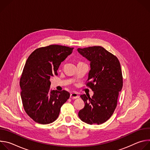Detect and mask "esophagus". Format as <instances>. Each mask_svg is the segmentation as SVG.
<instances>
[{
	"label": "esophagus",
	"mask_w": 150,
	"mask_h": 150,
	"mask_svg": "<svg viewBox=\"0 0 150 150\" xmlns=\"http://www.w3.org/2000/svg\"><path fill=\"white\" fill-rule=\"evenodd\" d=\"M70 97L72 99H76V98H79V96L76 93H72L71 94Z\"/></svg>",
	"instance_id": "obj_1"
}]
</instances>
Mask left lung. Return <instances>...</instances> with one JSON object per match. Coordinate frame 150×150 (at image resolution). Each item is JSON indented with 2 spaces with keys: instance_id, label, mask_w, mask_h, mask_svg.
Segmentation results:
<instances>
[{
  "instance_id": "1",
  "label": "left lung",
  "mask_w": 150,
  "mask_h": 150,
  "mask_svg": "<svg viewBox=\"0 0 150 150\" xmlns=\"http://www.w3.org/2000/svg\"><path fill=\"white\" fill-rule=\"evenodd\" d=\"M78 52L90 62L86 85L94 95L80 97L85 103L78 113L80 119L90 125L101 124L113 115L123 87L120 62L116 56L101 46L78 48Z\"/></svg>"
}]
</instances>
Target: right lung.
<instances>
[{"instance_id": "add662e5", "label": "right lung", "mask_w": 150, "mask_h": 150, "mask_svg": "<svg viewBox=\"0 0 150 150\" xmlns=\"http://www.w3.org/2000/svg\"><path fill=\"white\" fill-rule=\"evenodd\" d=\"M73 49L50 45L37 49L27 59L19 82L21 97L25 112L35 122L43 125L53 122L62 105L69 98V93L65 90H52L50 79L57 75L61 62Z\"/></svg>"}]
</instances>
